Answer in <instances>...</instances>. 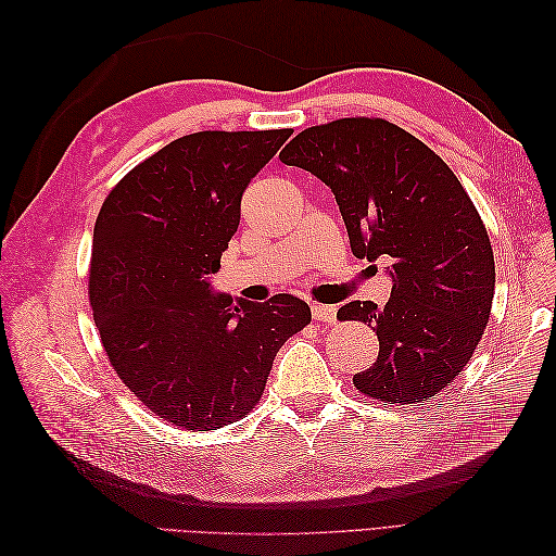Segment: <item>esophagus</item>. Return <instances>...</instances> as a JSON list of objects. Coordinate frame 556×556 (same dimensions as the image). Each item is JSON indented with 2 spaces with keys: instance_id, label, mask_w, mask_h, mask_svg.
Returning <instances> with one entry per match:
<instances>
[{
  "instance_id": "esophagus-1",
  "label": "esophagus",
  "mask_w": 556,
  "mask_h": 556,
  "mask_svg": "<svg viewBox=\"0 0 556 556\" xmlns=\"http://www.w3.org/2000/svg\"><path fill=\"white\" fill-rule=\"evenodd\" d=\"M311 313H313V319H317V323H329V325L336 323V308L333 306L313 304Z\"/></svg>"
}]
</instances>
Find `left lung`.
Returning a JSON list of instances; mask_svg holds the SVG:
<instances>
[{
	"instance_id": "1",
	"label": "left lung",
	"mask_w": 556,
	"mask_h": 556,
	"mask_svg": "<svg viewBox=\"0 0 556 556\" xmlns=\"http://www.w3.org/2000/svg\"><path fill=\"white\" fill-rule=\"evenodd\" d=\"M280 162L306 169L333 192L352 255L387 266L392 296L350 301L339 319L374 325L380 352L352 382L384 403H425L473 357L494 299L486 229L450 166L413 134L382 117L308 127Z\"/></svg>"
}]
</instances>
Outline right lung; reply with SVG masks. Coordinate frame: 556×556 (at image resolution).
Instances as JSON below:
<instances>
[{
    "mask_svg": "<svg viewBox=\"0 0 556 556\" xmlns=\"http://www.w3.org/2000/svg\"><path fill=\"white\" fill-rule=\"evenodd\" d=\"M292 129L197 131L115 185L94 223L90 304L113 368L166 422L211 431L260 401L306 301L213 292L241 199Z\"/></svg>",
    "mask_w": 556,
    "mask_h": 556,
    "instance_id": "right-lung-1",
    "label": "right lung"
}]
</instances>
